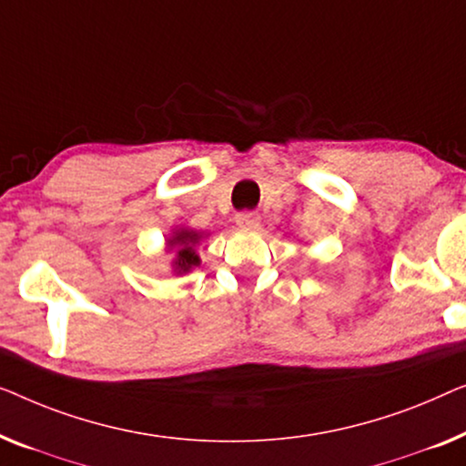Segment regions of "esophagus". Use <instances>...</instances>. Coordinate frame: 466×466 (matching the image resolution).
Listing matches in <instances>:
<instances>
[{"mask_svg": "<svg viewBox=\"0 0 466 466\" xmlns=\"http://www.w3.org/2000/svg\"><path fill=\"white\" fill-rule=\"evenodd\" d=\"M236 224H238L240 228H245V230L258 228L259 226V213H255V211H240V213H236Z\"/></svg>", "mask_w": 466, "mask_h": 466, "instance_id": "esophagus-1", "label": "esophagus"}]
</instances>
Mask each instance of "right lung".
Here are the masks:
<instances>
[{"label": "right lung", "instance_id": "add662e5", "mask_svg": "<svg viewBox=\"0 0 466 466\" xmlns=\"http://www.w3.org/2000/svg\"><path fill=\"white\" fill-rule=\"evenodd\" d=\"M200 240V234L181 230L177 232L173 238L168 240V247H177V259H175V270L177 272H187L189 268L198 266L200 259L194 251V245Z\"/></svg>", "mask_w": 466, "mask_h": 466}]
</instances>
